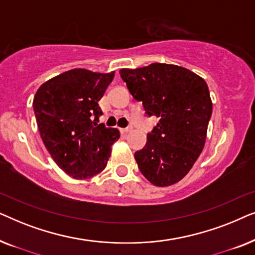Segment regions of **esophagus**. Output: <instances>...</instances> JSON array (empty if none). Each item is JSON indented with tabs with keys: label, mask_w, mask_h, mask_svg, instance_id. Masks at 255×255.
Here are the masks:
<instances>
[{
	"label": "esophagus",
	"mask_w": 255,
	"mask_h": 255,
	"mask_svg": "<svg viewBox=\"0 0 255 255\" xmlns=\"http://www.w3.org/2000/svg\"><path fill=\"white\" fill-rule=\"evenodd\" d=\"M132 127H128V128H121V132H123V133H128V132H131L132 131Z\"/></svg>",
	"instance_id": "esophagus-1"
}]
</instances>
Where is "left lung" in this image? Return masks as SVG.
Instances as JSON below:
<instances>
[{
    "label": "left lung",
    "instance_id": "8db88e82",
    "mask_svg": "<svg viewBox=\"0 0 255 255\" xmlns=\"http://www.w3.org/2000/svg\"><path fill=\"white\" fill-rule=\"evenodd\" d=\"M120 74L145 114L159 118L144 148L134 153L139 170L154 186L179 182L204 147L212 114L207 82L189 69L159 62Z\"/></svg>",
    "mask_w": 255,
    "mask_h": 255
}]
</instances>
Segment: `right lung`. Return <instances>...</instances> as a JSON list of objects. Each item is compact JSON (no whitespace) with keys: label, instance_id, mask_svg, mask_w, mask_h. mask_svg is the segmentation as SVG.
I'll return each mask as SVG.
<instances>
[{"label":"right lung","instance_id":"1","mask_svg":"<svg viewBox=\"0 0 255 255\" xmlns=\"http://www.w3.org/2000/svg\"><path fill=\"white\" fill-rule=\"evenodd\" d=\"M115 73L75 68L43 83L33 99L40 137L55 163L69 176L90 179L106 168L120 131L97 125L99 101Z\"/></svg>","mask_w":255,"mask_h":255}]
</instances>
